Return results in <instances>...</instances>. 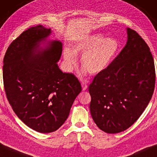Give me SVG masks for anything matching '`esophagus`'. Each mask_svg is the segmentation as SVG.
I'll return each instance as SVG.
<instances>
[{
	"instance_id": "34e87169",
	"label": "esophagus",
	"mask_w": 157,
	"mask_h": 157,
	"mask_svg": "<svg viewBox=\"0 0 157 157\" xmlns=\"http://www.w3.org/2000/svg\"><path fill=\"white\" fill-rule=\"evenodd\" d=\"M87 85H86V83L85 82H83L82 83V90L85 91L86 90V89H87Z\"/></svg>"
}]
</instances>
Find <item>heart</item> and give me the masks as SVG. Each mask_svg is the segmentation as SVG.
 <instances>
[{"mask_svg": "<svg viewBox=\"0 0 157 157\" xmlns=\"http://www.w3.org/2000/svg\"><path fill=\"white\" fill-rule=\"evenodd\" d=\"M120 44L116 39L106 37L97 34L85 37L78 41L73 50L65 48L64 60L68 70L76 64V54H83L81 58L82 66L90 74H98L104 71L111 63L118 54Z\"/></svg>", "mask_w": 157, "mask_h": 157, "instance_id": "b5f03b06", "label": "heart"}]
</instances>
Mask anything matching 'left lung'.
<instances>
[{
    "label": "left lung",
    "mask_w": 157,
    "mask_h": 157,
    "mask_svg": "<svg viewBox=\"0 0 157 157\" xmlns=\"http://www.w3.org/2000/svg\"><path fill=\"white\" fill-rule=\"evenodd\" d=\"M120 53L89 86L90 112L107 133L125 130L140 118L152 97L155 67L150 48L135 30Z\"/></svg>",
    "instance_id": "left-lung-1"
}]
</instances>
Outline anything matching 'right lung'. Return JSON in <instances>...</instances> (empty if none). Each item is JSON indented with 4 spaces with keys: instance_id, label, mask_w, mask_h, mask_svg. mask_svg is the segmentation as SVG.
<instances>
[{
    "instance_id": "1",
    "label": "right lung",
    "mask_w": 157,
    "mask_h": 157,
    "mask_svg": "<svg viewBox=\"0 0 157 157\" xmlns=\"http://www.w3.org/2000/svg\"><path fill=\"white\" fill-rule=\"evenodd\" d=\"M50 34L41 25L29 28L12 41L3 58L7 99L23 123L42 133L54 132L65 123L82 91L78 78L63 72L56 63L62 54L61 42L37 49Z\"/></svg>"
}]
</instances>
